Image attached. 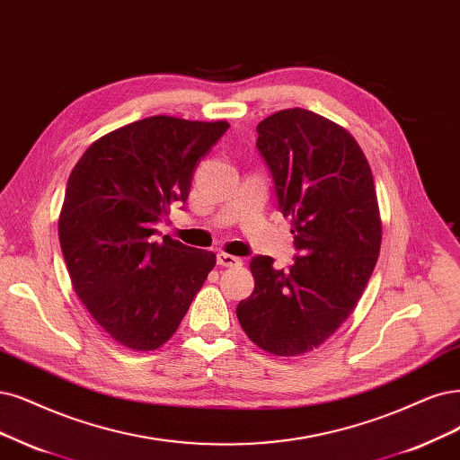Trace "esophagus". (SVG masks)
<instances>
[{
  "label": "esophagus",
  "instance_id": "1",
  "mask_svg": "<svg viewBox=\"0 0 460 460\" xmlns=\"http://www.w3.org/2000/svg\"><path fill=\"white\" fill-rule=\"evenodd\" d=\"M217 265H221V267H239V265H243V260L236 258V256H231V253L219 252L217 253Z\"/></svg>",
  "mask_w": 460,
  "mask_h": 460
}]
</instances>
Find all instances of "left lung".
Returning a JSON list of instances; mask_svg holds the SVG:
<instances>
[{
	"label": "left lung",
	"mask_w": 460,
	"mask_h": 460,
	"mask_svg": "<svg viewBox=\"0 0 460 460\" xmlns=\"http://www.w3.org/2000/svg\"><path fill=\"white\" fill-rule=\"evenodd\" d=\"M256 146L280 210L292 219L299 256L288 269H275L269 256L253 258L256 284L236 318L265 352L297 356L337 332L376 269L383 234L376 183L352 134L309 110L263 119Z\"/></svg>",
	"instance_id": "1"
}]
</instances>
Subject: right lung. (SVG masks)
Listing matches in <instances>:
<instances>
[{
    "label": "right lung",
    "instance_id": "right-lung-1",
    "mask_svg": "<svg viewBox=\"0 0 460 460\" xmlns=\"http://www.w3.org/2000/svg\"><path fill=\"white\" fill-rule=\"evenodd\" d=\"M227 121L153 115L93 142L67 178L60 248L77 297L113 341L155 350L172 337L216 265L155 224L190 197L195 168Z\"/></svg>",
    "mask_w": 460,
    "mask_h": 460
}]
</instances>
